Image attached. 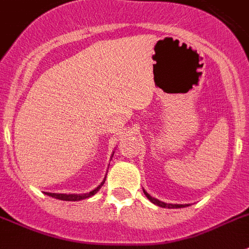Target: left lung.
<instances>
[{"instance_id": "obj_1", "label": "left lung", "mask_w": 249, "mask_h": 249, "mask_svg": "<svg viewBox=\"0 0 249 249\" xmlns=\"http://www.w3.org/2000/svg\"><path fill=\"white\" fill-rule=\"evenodd\" d=\"M142 192H144V194L146 196V198H148L149 200H150L151 203H154L155 205H158V207H161V208H169V209H176V208H184V207H188L189 204H172V203H164L161 202V200L157 199V198H154V196H151L150 194L146 193L145 190L142 189Z\"/></svg>"}]
</instances>
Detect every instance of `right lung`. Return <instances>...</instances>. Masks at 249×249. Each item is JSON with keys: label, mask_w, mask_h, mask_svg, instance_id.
Returning <instances> with one entry per match:
<instances>
[{"label": "right lung", "mask_w": 249, "mask_h": 249, "mask_svg": "<svg viewBox=\"0 0 249 249\" xmlns=\"http://www.w3.org/2000/svg\"><path fill=\"white\" fill-rule=\"evenodd\" d=\"M112 155H114V153L111 154V157H112ZM105 179H107V177L104 178V180L101 181L98 187L95 188V189L90 190V192H88V193L61 194V193H49V192H45V194H46V196H53V198H56V199H60V200H66V202H77V200H83V199H86V198H90V196H92L94 194L98 193L99 189H100V188L104 185V183H105Z\"/></svg>", "instance_id": "right-lung-1"}]
</instances>
